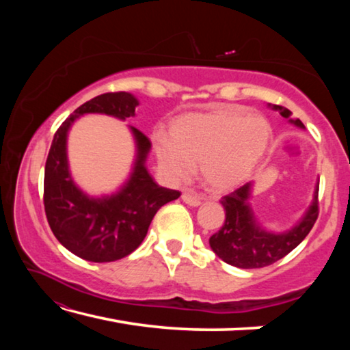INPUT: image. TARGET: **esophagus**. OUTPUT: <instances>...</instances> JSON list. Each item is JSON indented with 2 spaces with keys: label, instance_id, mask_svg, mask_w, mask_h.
<instances>
[{
  "label": "esophagus",
  "instance_id": "1",
  "mask_svg": "<svg viewBox=\"0 0 350 350\" xmlns=\"http://www.w3.org/2000/svg\"><path fill=\"white\" fill-rule=\"evenodd\" d=\"M182 200L185 204H188V205H191V206H198V205H200V198L198 196V194H194V193H191V191H185L182 194Z\"/></svg>",
  "mask_w": 350,
  "mask_h": 350
}]
</instances>
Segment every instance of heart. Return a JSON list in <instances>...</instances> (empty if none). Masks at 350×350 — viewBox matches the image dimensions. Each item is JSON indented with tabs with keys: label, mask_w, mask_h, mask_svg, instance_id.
<instances>
[{
	"label": "heart",
	"mask_w": 350,
	"mask_h": 350,
	"mask_svg": "<svg viewBox=\"0 0 350 350\" xmlns=\"http://www.w3.org/2000/svg\"><path fill=\"white\" fill-rule=\"evenodd\" d=\"M170 135H154L162 168L183 180L200 165L205 185L215 193H225L239 187L256 170L271 129L260 114L224 105L176 118Z\"/></svg>",
	"instance_id": "b5f03b06"
}]
</instances>
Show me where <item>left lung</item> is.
Wrapping results in <instances>:
<instances>
[{
  "mask_svg": "<svg viewBox=\"0 0 350 350\" xmlns=\"http://www.w3.org/2000/svg\"><path fill=\"white\" fill-rule=\"evenodd\" d=\"M273 109L286 118L292 116V112L284 106L273 105ZM290 122L304 128L299 118ZM318 189L319 183L303 221L287 233L275 234L265 232L254 221L250 205L247 202L250 198L252 183H245L221 199L225 210V222L222 228L210 238V247L224 262L239 269H262L275 264L298 247L315 225L319 213Z\"/></svg>",
  "mask_w": 350,
  "mask_h": 350,
  "instance_id": "8db88e82",
  "label": "left lung"
}]
</instances>
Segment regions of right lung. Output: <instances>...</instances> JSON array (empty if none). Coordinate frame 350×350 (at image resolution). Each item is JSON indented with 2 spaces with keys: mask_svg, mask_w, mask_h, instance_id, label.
<instances>
[{
  "mask_svg": "<svg viewBox=\"0 0 350 350\" xmlns=\"http://www.w3.org/2000/svg\"><path fill=\"white\" fill-rule=\"evenodd\" d=\"M137 98L128 92H106L83 103L57 129L44 168V211L52 233L63 247L91 262H112L128 256L145 239L157 210L180 196L159 187L145 168L151 142L131 126L137 142V161L129 180L109 198H90L75 187L66 156L68 129L88 112L125 120L134 116Z\"/></svg>",
  "mask_w": 350,
  "mask_h": 350,
  "instance_id": "1",
  "label": "right lung"
}]
</instances>
